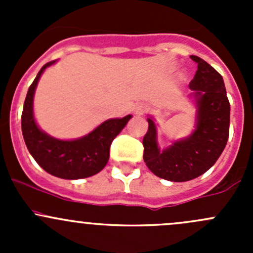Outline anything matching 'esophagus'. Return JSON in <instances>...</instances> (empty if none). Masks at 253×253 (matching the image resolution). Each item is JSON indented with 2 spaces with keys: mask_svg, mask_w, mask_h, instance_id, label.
<instances>
[{
  "mask_svg": "<svg viewBox=\"0 0 253 253\" xmlns=\"http://www.w3.org/2000/svg\"><path fill=\"white\" fill-rule=\"evenodd\" d=\"M145 110H147V108H145V106H139V108L137 109V114H143Z\"/></svg>",
  "mask_w": 253,
  "mask_h": 253,
  "instance_id": "1",
  "label": "esophagus"
}]
</instances>
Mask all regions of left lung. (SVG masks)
Returning a JSON list of instances; mask_svg holds the SVG:
<instances>
[{
	"label": "left lung",
	"instance_id": "obj_1",
	"mask_svg": "<svg viewBox=\"0 0 253 253\" xmlns=\"http://www.w3.org/2000/svg\"><path fill=\"white\" fill-rule=\"evenodd\" d=\"M197 63V72L190 88L197 99V127L188 138L176 142L160 152L157 129L148 119V131L143 138V159L148 169L158 177L183 182L198 177L211 169L225 148L230 126V103L223 77L198 56H191Z\"/></svg>",
	"mask_w": 253,
	"mask_h": 253
}]
</instances>
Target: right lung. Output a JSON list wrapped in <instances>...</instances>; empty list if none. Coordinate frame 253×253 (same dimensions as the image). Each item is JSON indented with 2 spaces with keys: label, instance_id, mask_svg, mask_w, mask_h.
Listing matches in <instances>:
<instances>
[{
  "label": "right lung",
  "instance_id": "obj_1",
  "mask_svg": "<svg viewBox=\"0 0 253 253\" xmlns=\"http://www.w3.org/2000/svg\"><path fill=\"white\" fill-rule=\"evenodd\" d=\"M53 62L42 66L28 89L22 112L23 138L35 162L48 174L66 180L89 177L104 169L110 157L112 141L132 116L108 120L88 136L76 141H60L40 131L33 116V96L42 73Z\"/></svg>",
  "mask_w": 253,
  "mask_h": 253
}]
</instances>
